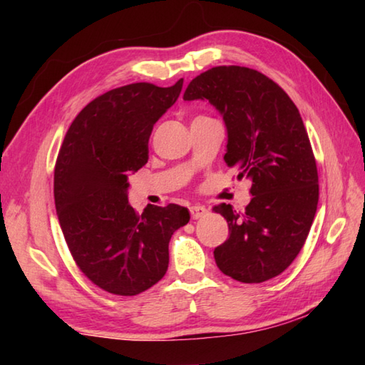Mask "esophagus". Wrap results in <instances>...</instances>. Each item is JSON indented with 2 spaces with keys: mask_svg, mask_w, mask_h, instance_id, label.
Here are the masks:
<instances>
[{
  "mask_svg": "<svg viewBox=\"0 0 365 365\" xmlns=\"http://www.w3.org/2000/svg\"><path fill=\"white\" fill-rule=\"evenodd\" d=\"M190 213H191L192 220H199V218H202V216H205L208 213V210L204 205L195 204L192 207H190Z\"/></svg>",
  "mask_w": 365,
  "mask_h": 365,
  "instance_id": "esophagus-1",
  "label": "esophagus"
}]
</instances>
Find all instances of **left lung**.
<instances>
[{"label": "left lung", "instance_id": "left-lung-1", "mask_svg": "<svg viewBox=\"0 0 365 365\" xmlns=\"http://www.w3.org/2000/svg\"><path fill=\"white\" fill-rule=\"evenodd\" d=\"M183 100H207L227 131L224 161L250 178L245 213L213 207L229 224V238L215 250L226 276L259 284L281 274L299 254L319 204V174L298 108L263 73L220 66L200 73Z\"/></svg>", "mask_w": 365, "mask_h": 365}]
</instances>
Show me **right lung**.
Here are the masks:
<instances>
[{
  "mask_svg": "<svg viewBox=\"0 0 365 365\" xmlns=\"http://www.w3.org/2000/svg\"><path fill=\"white\" fill-rule=\"evenodd\" d=\"M133 83L92 100L68 127L54 168V205L76 265L92 282L133 297L166 274L169 242L188 208L128 204V175L149 160L157 120L182 92Z\"/></svg>",
  "mask_w": 365,
  "mask_h": 365,
  "instance_id": "add662e5",
  "label": "right lung"
}]
</instances>
